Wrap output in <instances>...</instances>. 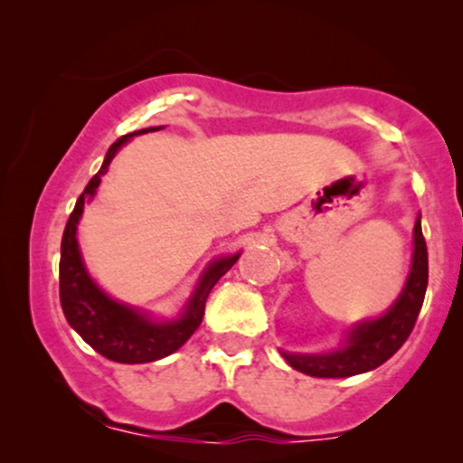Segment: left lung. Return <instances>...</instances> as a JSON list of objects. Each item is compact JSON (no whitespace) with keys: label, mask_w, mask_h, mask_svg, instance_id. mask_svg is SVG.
Here are the masks:
<instances>
[{"label":"left lung","mask_w":463,"mask_h":463,"mask_svg":"<svg viewBox=\"0 0 463 463\" xmlns=\"http://www.w3.org/2000/svg\"><path fill=\"white\" fill-rule=\"evenodd\" d=\"M429 283L427 241L422 237L420 217L413 226V257L407 283L402 287L394 305L381 317L361 322L346 335V342L339 350L322 354L280 353L294 370L305 372L317 379H346V376L370 372L385 364L413 331L418 313L422 309Z\"/></svg>","instance_id":"obj_1"}]
</instances>
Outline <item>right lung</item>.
I'll return each mask as SVG.
<instances>
[{
    "instance_id": "obj_1",
    "label": "right lung",
    "mask_w": 463,
    "mask_h": 463,
    "mask_svg": "<svg viewBox=\"0 0 463 463\" xmlns=\"http://www.w3.org/2000/svg\"><path fill=\"white\" fill-rule=\"evenodd\" d=\"M161 130L143 128L117 139L106 152L102 167L89 180L82 194L69 215L65 232L61 243V305L69 326L76 331L95 353L102 357L117 361V364H150L176 353L184 342L195 333L204 317V305L217 280L237 263L239 254L217 259L200 276L198 287L176 320H154L147 313L137 311L135 307L121 305L106 296L84 268L82 254L78 246V222L82 217L84 200H91L98 191L102 176L109 172V165L119 152L124 143H128L135 135Z\"/></svg>"
}]
</instances>
